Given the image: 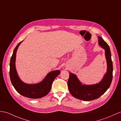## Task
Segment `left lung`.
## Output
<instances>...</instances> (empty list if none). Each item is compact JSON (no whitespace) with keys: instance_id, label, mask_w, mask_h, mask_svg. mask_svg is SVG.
<instances>
[{"instance_id":"left-lung-1","label":"left lung","mask_w":121,"mask_h":121,"mask_svg":"<svg viewBox=\"0 0 121 121\" xmlns=\"http://www.w3.org/2000/svg\"><path fill=\"white\" fill-rule=\"evenodd\" d=\"M99 45L105 50V56L107 62V71L103 79L96 85H82L76 75L69 73L67 86L69 92L73 96L85 101L97 99L102 96L110 87L113 77V64L111 60L110 48L102 37L99 36Z\"/></svg>"}]
</instances>
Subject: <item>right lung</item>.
<instances>
[{
    "label": "right lung",
    "mask_w": 121,
    "mask_h": 121,
    "mask_svg": "<svg viewBox=\"0 0 121 121\" xmlns=\"http://www.w3.org/2000/svg\"><path fill=\"white\" fill-rule=\"evenodd\" d=\"M22 42H19L14 49L10 63V77L11 83L16 91L22 96L31 99H40L44 97L50 92L53 81L60 73V71H54L49 73L42 82L38 84L28 85L19 79L15 69L16 52Z\"/></svg>",
    "instance_id": "right-lung-1"
}]
</instances>
